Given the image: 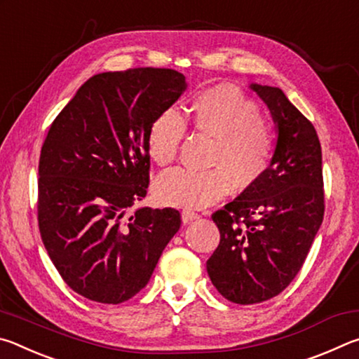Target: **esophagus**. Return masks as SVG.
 Masks as SVG:
<instances>
[{"instance_id": "esophagus-1", "label": "esophagus", "mask_w": 359, "mask_h": 359, "mask_svg": "<svg viewBox=\"0 0 359 359\" xmlns=\"http://www.w3.org/2000/svg\"><path fill=\"white\" fill-rule=\"evenodd\" d=\"M196 218H199L198 212H194L191 209H184V210H182V220H184V223H190L193 220H196Z\"/></svg>"}]
</instances>
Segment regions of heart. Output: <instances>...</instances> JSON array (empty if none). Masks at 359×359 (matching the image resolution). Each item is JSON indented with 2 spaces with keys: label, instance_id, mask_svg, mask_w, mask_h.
I'll use <instances>...</instances> for the list:
<instances>
[{
  "label": "heart",
  "instance_id": "obj_1",
  "mask_svg": "<svg viewBox=\"0 0 359 359\" xmlns=\"http://www.w3.org/2000/svg\"><path fill=\"white\" fill-rule=\"evenodd\" d=\"M188 121L203 135L215 139L209 171L177 168L160 175L155 196L175 208L199 209L226 196L233 185L252 188L269 172L277 137L261 118L255 102L231 85L204 90L193 100ZM187 123L175 109L156 115L147 131V154L156 166H168L177 158Z\"/></svg>",
  "mask_w": 359,
  "mask_h": 359
}]
</instances>
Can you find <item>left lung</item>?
<instances>
[{
    "label": "left lung",
    "instance_id": "1",
    "mask_svg": "<svg viewBox=\"0 0 359 359\" xmlns=\"http://www.w3.org/2000/svg\"><path fill=\"white\" fill-rule=\"evenodd\" d=\"M274 117L278 139L264 179L212 214L220 244L208 272L224 299L258 304L293 282L325 215L321 145L311 120L280 88L253 83Z\"/></svg>",
    "mask_w": 359,
    "mask_h": 359
}]
</instances>
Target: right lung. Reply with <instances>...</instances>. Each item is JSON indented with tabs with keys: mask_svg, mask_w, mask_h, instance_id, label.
<instances>
[{
	"mask_svg": "<svg viewBox=\"0 0 359 359\" xmlns=\"http://www.w3.org/2000/svg\"><path fill=\"white\" fill-rule=\"evenodd\" d=\"M185 87L168 68L102 72L52 121L39 156V233L66 285L90 301L136 296L180 228L172 208L130 209L147 194L149 126Z\"/></svg>",
	"mask_w": 359,
	"mask_h": 359,
	"instance_id": "1",
	"label": "right lung"
}]
</instances>
